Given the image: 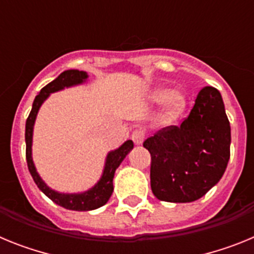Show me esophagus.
Returning a JSON list of instances; mask_svg holds the SVG:
<instances>
[{"mask_svg": "<svg viewBox=\"0 0 254 254\" xmlns=\"http://www.w3.org/2000/svg\"><path fill=\"white\" fill-rule=\"evenodd\" d=\"M132 141H133L136 145H141V143L143 142V140H145V132L141 131V129H134L133 132H132Z\"/></svg>", "mask_w": 254, "mask_h": 254, "instance_id": "34e87169", "label": "esophagus"}]
</instances>
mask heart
I'll use <instances>...</instances> for the list:
<instances>
[{
    "label": "heart",
    "mask_w": 254,
    "mask_h": 254,
    "mask_svg": "<svg viewBox=\"0 0 254 254\" xmlns=\"http://www.w3.org/2000/svg\"><path fill=\"white\" fill-rule=\"evenodd\" d=\"M155 102H164L168 99L167 109H165V118L168 121L176 120L177 117L181 116L183 113L186 108V98L185 95H182L181 93H173L169 89H163V90H158L154 94Z\"/></svg>",
    "instance_id": "b5f03b06"
}]
</instances>
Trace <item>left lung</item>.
Listing matches in <instances>:
<instances>
[{"label": "left lung", "mask_w": 254, "mask_h": 254, "mask_svg": "<svg viewBox=\"0 0 254 254\" xmlns=\"http://www.w3.org/2000/svg\"><path fill=\"white\" fill-rule=\"evenodd\" d=\"M230 123L219 90L201 89L190 113L143 141L151 155L154 196L167 202H192L221 179L230 158Z\"/></svg>", "instance_id": "left-lung-1"}]
</instances>
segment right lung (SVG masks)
<instances>
[{"mask_svg": "<svg viewBox=\"0 0 254 254\" xmlns=\"http://www.w3.org/2000/svg\"><path fill=\"white\" fill-rule=\"evenodd\" d=\"M86 77L87 73L84 72V71H78V69H67V71L61 73L56 80H53V81L49 82L48 85H46V86L40 90V93L35 96L34 103H33V108H31V112L30 114H29L25 125L26 163H28L29 172H30L33 179H34L35 185H37L38 188H39V190H42L48 198H51L55 203L67 208V210L75 211L95 210V208L102 207L103 205H105V203L108 202V199L111 198L112 192H113V178L116 169L120 167V164L122 163L123 159L126 158V155L128 154V152L133 149V142H132L131 140H128L126 141L120 149L109 152L107 156L104 172H103V176L102 178H100V181L96 183L95 187L86 190L84 193H58L56 190H51V188L42 181V178L39 177L37 170H35L33 159H31L33 127H34L35 117H37L38 111H39L42 103L48 98L49 94L55 93V91L58 90H62L64 87L81 84V82L85 81V78Z\"/></svg>", "mask_w": 254, "mask_h": 254, "instance_id": "1", "label": "right lung"}]
</instances>
